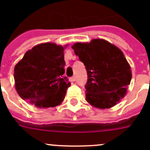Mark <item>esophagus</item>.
I'll use <instances>...</instances> for the list:
<instances>
[{
	"mask_svg": "<svg viewBox=\"0 0 150 150\" xmlns=\"http://www.w3.org/2000/svg\"><path fill=\"white\" fill-rule=\"evenodd\" d=\"M70 80L71 82H75L76 81V76H72V77L70 78Z\"/></svg>",
	"mask_w": 150,
	"mask_h": 150,
	"instance_id": "esophagus-1",
	"label": "esophagus"
}]
</instances>
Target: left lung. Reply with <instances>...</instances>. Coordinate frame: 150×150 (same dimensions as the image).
Returning a JSON list of instances; mask_svg holds the SVG:
<instances>
[{
  "mask_svg": "<svg viewBox=\"0 0 150 150\" xmlns=\"http://www.w3.org/2000/svg\"><path fill=\"white\" fill-rule=\"evenodd\" d=\"M72 49L86 69V101L100 109L116 105L126 94L132 76L122 52L103 39L76 43Z\"/></svg>",
  "mask_w": 150,
  "mask_h": 150,
  "instance_id": "1",
  "label": "left lung"
}]
</instances>
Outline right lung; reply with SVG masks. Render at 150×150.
Listing matches in <instances>:
<instances>
[{
    "instance_id": "right-lung-1",
    "label": "right lung",
    "mask_w": 150,
    "mask_h": 150,
    "mask_svg": "<svg viewBox=\"0 0 150 150\" xmlns=\"http://www.w3.org/2000/svg\"><path fill=\"white\" fill-rule=\"evenodd\" d=\"M64 65L63 46L52 43L34 46L14 68L17 93L40 108L59 105L71 86L64 76Z\"/></svg>"
}]
</instances>
